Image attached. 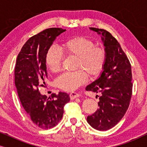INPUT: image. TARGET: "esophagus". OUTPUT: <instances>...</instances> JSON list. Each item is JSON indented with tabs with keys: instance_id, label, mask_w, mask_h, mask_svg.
Listing matches in <instances>:
<instances>
[{
	"instance_id": "esophagus-1",
	"label": "esophagus",
	"mask_w": 147,
	"mask_h": 147,
	"mask_svg": "<svg viewBox=\"0 0 147 147\" xmlns=\"http://www.w3.org/2000/svg\"><path fill=\"white\" fill-rule=\"evenodd\" d=\"M69 97L71 98V100H74L76 98L80 97V94L78 93H76V92H71V93H70L69 94Z\"/></svg>"
}]
</instances>
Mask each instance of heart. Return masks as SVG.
I'll use <instances>...</instances> for the list:
<instances>
[{
  "label": "heart",
  "mask_w": 147,
  "mask_h": 147,
  "mask_svg": "<svg viewBox=\"0 0 147 147\" xmlns=\"http://www.w3.org/2000/svg\"><path fill=\"white\" fill-rule=\"evenodd\" d=\"M63 55L76 58L75 72H67L60 75L55 84L66 92L75 91L88 81L87 74L96 77L103 69L106 53L103 47L94 45L87 37L77 36L63 42L59 47ZM61 56L55 47H50L46 53L45 65L50 71L56 73L61 68Z\"/></svg>",
  "instance_id": "obj_1"
}]
</instances>
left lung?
<instances>
[{
  "label": "left lung",
  "instance_id": "left-lung-1",
  "mask_svg": "<svg viewBox=\"0 0 147 147\" xmlns=\"http://www.w3.org/2000/svg\"><path fill=\"white\" fill-rule=\"evenodd\" d=\"M102 35L105 47L106 62L99 78L86 86L87 91L100 93L99 108L87 121L98 130L115 126L125 114L132 96L131 65L117 40L104 29L90 27Z\"/></svg>",
  "mask_w": 147,
  "mask_h": 147
}]
</instances>
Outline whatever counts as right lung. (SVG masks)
Segmentation results:
<instances>
[{"label":"right lung","instance_id":"add662e5","mask_svg":"<svg viewBox=\"0 0 147 147\" xmlns=\"http://www.w3.org/2000/svg\"><path fill=\"white\" fill-rule=\"evenodd\" d=\"M65 31L61 28H50L29 38L16 62L15 83L20 101L33 123L43 129L57 125L63 116L64 106L70 100L65 92L52 94L47 98L39 90L47 78L46 53L56 37Z\"/></svg>","mask_w":147,"mask_h":147}]
</instances>
